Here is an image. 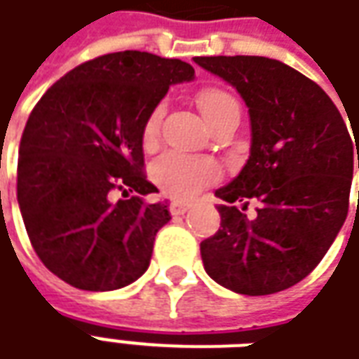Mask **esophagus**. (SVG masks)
<instances>
[{
  "instance_id": "esophagus-1",
  "label": "esophagus",
  "mask_w": 359,
  "mask_h": 359,
  "mask_svg": "<svg viewBox=\"0 0 359 359\" xmlns=\"http://www.w3.org/2000/svg\"><path fill=\"white\" fill-rule=\"evenodd\" d=\"M191 207H193L191 201H174V203L170 205V210H172V215L182 216L185 215V212H187Z\"/></svg>"
}]
</instances>
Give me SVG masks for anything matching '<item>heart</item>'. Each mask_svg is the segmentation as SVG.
<instances>
[{
	"label": "heart",
	"mask_w": 359,
	"mask_h": 359,
	"mask_svg": "<svg viewBox=\"0 0 359 359\" xmlns=\"http://www.w3.org/2000/svg\"><path fill=\"white\" fill-rule=\"evenodd\" d=\"M197 104H199L203 118L207 119L210 127L216 126L222 119L230 118L233 114L240 116V106L236 102V98L226 90H220V88L201 90L197 94ZM160 118H162V106H156L144 121V143H151L156 137ZM216 174H218V170H216V164L212 160L201 158V156H187V154H180V152H166L164 156H160L152 164V177L166 191L174 193V195H187L193 189H197L199 185L208 184L210 180H215Z\"/></svg>",
	"instance_id": "b5f03b06"
}]
</instances>
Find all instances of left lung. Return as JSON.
<instances>
[{
  "mask_svg": "<svg viewBox=\"0 0 359 359\" xmlns=\"http://www.w3.org/2000/svg\"><path fill=\"white\" fill-rule=\"evenodd\" d=\"M193 62L238 90L251 126L245 166L215 191L230 205L218 207L220 230L201 241L205 271L245 296L290 288L321 263L346 220L355 135L352 143L321 86L278 60L215 55ZM249 198L262 203L255 219L231 207L240 200L245 208Z\"/></svg>",
  "mask_w": 359,
  "mask_h": 359,
  "instance_id": "left-lung-1",
  "label": "left lung"
}]
</instances>
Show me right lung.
Segmentation results:
<instances>
[{
    "label": "right lung",
    "mask_w": 359,
    "mask_h": 359,
    "mask_svg": "<svg viewBox=\"0 0 359 359\" xmlns=\"http://www.w3.org/2000/svg\"><path fill=\"white\" fill-rule=\"evenodd\" d=\"M193 79L182 60L126 50L75 67L34 106L17 201L36 255L63 282L108 292L149 269L154 236L172 216L168 201L141 199L158 193L143 175V127L170 86Z\"/></svg>",
    "instance_id": "obj_1"
}]
</instances>
